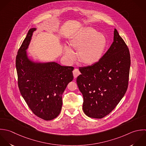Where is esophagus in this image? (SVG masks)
<instances>
[{
  "label": "esophagus",
  "instance_id": "obj_1",
  "mask_svg": "<svg viewBox=\"0 0 146 146\" xmlns=\"http://www.w3.org/2000/svg\"><path fill=\"white\" fill-rule=\"evenodd\" d=\"M73 76H74V78H77L80 74V72L79 71L78 69H75L73 71Z\"/></svg>",
  "mask_w": 146,
  "mask_h": 146
}]
</instances>
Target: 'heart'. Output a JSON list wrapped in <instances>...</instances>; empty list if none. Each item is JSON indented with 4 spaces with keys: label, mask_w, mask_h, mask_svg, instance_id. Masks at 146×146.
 <instances>
[{
    "label": "heart",
    "mask_w": 146,
    "mask_h": 146,
    "mask_svg": "<svg viewBox=\"0 0 146 146\" xmlns=\"http://www.w3.org/2000/svg\"><path fill=\"white\" fill-rule=\"evenodd\" d=\"M106 36L92 27L82 29L70 40V45L77 51L79 61L85 65H93L98 62L104 56L107 46ZM64 54L67 60L72 62L75 53L68 45L64 46Z\"/></svg>",
    "instance_id": "1"
}]
</instances>
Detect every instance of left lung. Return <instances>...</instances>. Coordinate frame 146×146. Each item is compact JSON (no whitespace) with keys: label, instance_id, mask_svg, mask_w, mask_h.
Segmentation results:
<instances>
[{"label":"left lung","instance_id":"left-lung-1","mask_svg":"<svg viewBox=\"0 0 146 146\" xmlns=\"http://www.w3.org/2000/svg\"><path fill=\"white\" fill-rule=\"evenodd\" d=\"M130 64L129 48L114 29L113 42L100 61L79 69L77 84L87 116L102 118L115 109L127 89Z\"/></svg>","mask_w":146,"mask_h":146}]
</instances>
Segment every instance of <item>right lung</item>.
Here are the masks:
<instances>
[{
	"label": "right lung",
	"mask_w": 146,
	"mask_h": 146,
	"mask_svg": "<svg viewBox=\"0 0 146 146\" xmlns=\"http://www.w3.org/2000/svg\"><path fill=\"white\" fill-rule=\"evenodd\" d=\"M36 28H31L18 50L16 68L20 93L32 111L38 117L50 121L60 114L62 95L73 80L72 66L55 61L40 62L31 59L27 50Z\"/></svg>",
	"instance_id": "add662e5"
}]
</instances>
